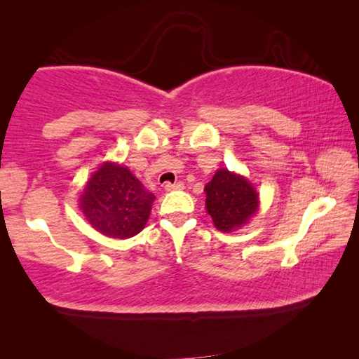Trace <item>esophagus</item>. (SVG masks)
I'll use <instances>...</instances> for the list:
<instances>
[{
	"instance_id": "obj_1",
	"label": "esophagus",
	"mask_w": 359,
	"mask_h": 359,
	"mask_svg": "<svg viewBox=\"0 0 359 359\" xmlns=\"http://www.w3.org/2000/svg\"><path fill=\"white\" fill-rule=\"evenodd\" d=\"M182 188H184V184H182V182H177V184H166V185H165V190H166V191L182 190Z\"/></svg>"
}]
</instances>
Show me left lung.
Returning a JSON list of instances; mask_svg holds the SVG:
<instances>
[{
	"label": "left lung",
	"instance_id": "obj_1",
	"mask_svg": "<svg viewBox=\"0 0 359 359\" xmlns=\"http://www.w3.org/2000/svg\"><path fill=\"white\" fill-rule=\"evenodd\" d=\"M204 191L205 209L222 233L242 228L258 212V191L250 180L224 168L214 174Z\"/></svg>",
	"mask_w": 359,
	"mask_h": 359
}]
</instances>
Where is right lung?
<instances>
[{
	"label": "right lung",
	"instance_id": "right-lung-1",
	"mask_svg": "<svg viewBox=\"0 0 359 359\" xmlns=\"http://www.w3.org/2000/svg\"><path fill=\"white\" fill-rule=\"evenodd\" d=\"M154 201L155 194L145 190L128 168L106 161L88 179L79 208L98 233L128 239L144 229Z\"/></svg>",
	"mask_w": 359,
	"mask_h": 359
}]
</instances>
